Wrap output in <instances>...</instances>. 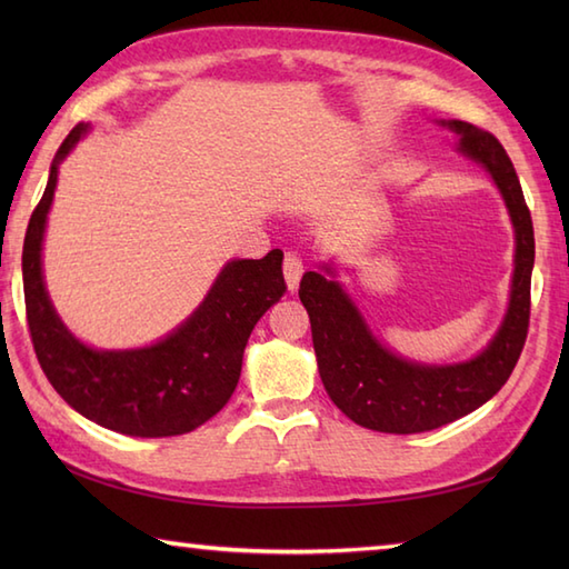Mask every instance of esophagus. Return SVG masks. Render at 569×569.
Masks as SVG:
<instances>
[{
    "label": "esophagus",
    "mask_w": 569,
    "mask_h": 569,
    "mask_svg": "<svg viewBox=\"0 0 569 569\" xmlns=\"http://www.w3.org/2000/svg\"><path fill=\"white\" fill-rule=\"evenodd\" d=\"M283 276H286V286L288 291H296L298 283H300V276H303V261H300L298 253L288 251L283 257Z\"/></svg>",
    "instance_id": "1"
}]
</instances>
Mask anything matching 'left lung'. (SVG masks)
I'll return each instance as SVG.
<instances>
[{
    "instance_id": "8db88e82",
    "label": "left lung",
    "mask_w": 569,
    "mask_h": 569,
    "mask_svg": "<svg viewBox=\"0 0 569 569\" xmlns=\"http://www.w3.org/2000/svg\"><path fill=\"white\" fill-rule=\"evenodd\" d=\"M440 124L459 137V153L487 168L513 224L516 253L509 310L491 342L477 357L459 365H418L393 355L373 337L355 300L335 278L332 263H322L320 271H308L298 291L310 316L312 347L325 391L349 420L379 432L435 430L485 406L509 381L528 335L536 239L516 168L489 131L459 119Z\"/></svg>"
}]
</instances>
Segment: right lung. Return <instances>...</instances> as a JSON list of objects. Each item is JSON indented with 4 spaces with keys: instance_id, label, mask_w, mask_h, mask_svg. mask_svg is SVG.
<instances>
[{
    "instance_id": "add662e5",
    "label": "right lung",
    "mask_w": 569,
    "mask_h": 569,
    "mask_svg": "<svg viewBox=\"0 0 569 569\" xmlns=\"http://www.w3.org/2000/svg\"><path fill=\"white\" fill-rule=\"evenodd\" d=\"M88 131V124L72 127L60 143L23 239V298L36 357L60 398L98 426L131 438L186 435L232 398L253 325L286 293L283 251L227 261L196 312L156 345L94 349L80 342L48 298L41 251L58 163Z\"/></svg>"
}]
</instances>
